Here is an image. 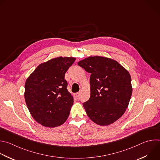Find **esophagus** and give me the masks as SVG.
I'll use <instances>...</instances> for the list:
<instances>
[{
  "mask_svg": "<svg viewBox=\"0 0 160 160\" xmlns=\"http://www.w3.org/2000/svg\"><path fill=\"white\" fill-rule=\"evenodd\" d=\"M74 97L76 98H79V96H80V93H74Z\"/></svg>",
  "mask_w": 160,
  "mask_h": 160,
  "instance_id": "esophagus-1",
  "label": "esophagus"
}]
</instances>
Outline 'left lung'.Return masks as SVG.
<instances>
[{
  "mask_svg": "<svg viewBox=\"0 0 160 160\" xmlns=\"http://www.w3.org/2000/svg\"><path fill=\"white\" fill-rule=\"evenodd\" d=\"M78 65L90 73V97L83 103L88 118L98 125L108 126L125 112L132 95L131 77L116 61L90 57Z\"/></svg>",
  "mask_w": 160,
  "mask_h": 160,
  "instance_id": "1",
  "label": "left lung"
}]
</instances>
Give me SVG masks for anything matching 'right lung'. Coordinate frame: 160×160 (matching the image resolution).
Here are the masks:
<instances>
[{
  "mask_svg": "<svg viewBox=\"0 0 160 160\" xmlns=\"http://www.w3.org/2000/svg\"><path fill=\"white\" fill-rule=\"evenodd\" d=\"M75 58L58 57L39 65L25 83L24 98L34 120L43 126L63 124L69 116L73 98L65 75Z\"/></svg>",
  "mask_w": 160,
  "mask_h": 160,
  "instance_id": "add662e5",
  "label": "right lung"
}]
</instances>
